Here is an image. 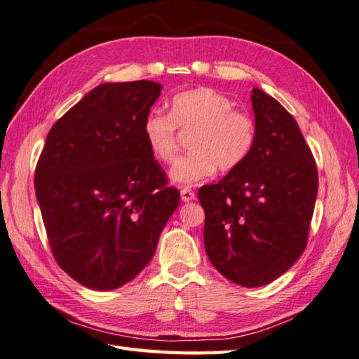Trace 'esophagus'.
<instances>
[{"label":"esophagus","mask_w":359,"mask_h":359,"mask_svg":"<svg viewBox=\"0 0 359 359\" xmlns=\"http://www.w3.org/2000/svg\"><path fill=\"white\" fill-rule=\"evenodd\" d=\"M181 200L184 203L195 200V192L194 190H190L189 187H181Z\"/></svg>","instance_id":"esophagus-1"}]
</instances>
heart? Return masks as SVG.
Here are the masks:
<instances>
[{
	"label": "heart",
	"mask_w": 359,
	"mask_h": 359,
	"mask_svg": "<svg viewBox=\"0 0 359 359\" xmlns=\"http://www.w3.org/2000/svg\"><path fill=\"white\" fill-rule=\"evenodd\" d=\"M169 114L150 110L142 119L141 133L150 155L172 163L178 152L177 127L194 132L190 152L180 156L170 178L180 184L209 180L215 170L232 172L241 167L257 146L258 130L252 115L233 109L227 95L210 87H198L173 95Z\"/></svg>",
	"instance_id": "heart-1"
}]
</instances>
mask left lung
<instances>
[{
    "mask_svg": "<svg viewBox=\"0 0 359 359\" xmlns=\"http://www.w3.org/2000/svg\"><path fill=\"white\" fill-rule=\"evenodd\" d=\"M252 106L258 130L252 155L198 192L207 257L243 287L272 283L301 257L318 194L315 158L294 118L257 87Z\"/></svg>",
    "mask_w": 359,
    "mask_h": 359,
    "instance_id": "obj_1",
    "label": "left lung"
}]
</instances>
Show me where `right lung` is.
<instances>
[{"instance_id": "1", "label": "right lung", "mask_w": 359, "mask_h": 359, "mask_svg": "<svg viewBox=\"0 0 359 359\" xmlns=\"http://www.w3.org/2000/svg\"><path fill=\"white\" fill-rule=\"evenodd\" d=\"M161 89L146 79L101 84L47 133L38 204L58 266L87 289L132 281L180 204L141 133Z\"/></svg>"}]
</instances>
